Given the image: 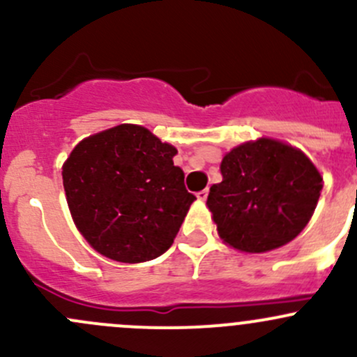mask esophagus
I'll list each match as a JSON object with an SVG mask.
<instances>
[{
    "label": "esophagus",
    "instance_id": "1",
    "mask_svg": "<svg viewBox=\"0 0 357 357\" xmlns=\"http://www.w3.org/2000/svg\"><path fill=\"white\" fill-rule=\"evenodd\" d=\"M207 195H208V190H207V188L200 190V192L197 193V199H199V200H205V199H207Z\"/></svg>",
    "mask_w": 357,
    "mask_h": 357
}]
</instances>
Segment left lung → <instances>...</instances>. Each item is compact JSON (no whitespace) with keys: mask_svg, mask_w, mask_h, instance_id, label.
I'll use <instances>...</instances> for the list:
<instances>
[{"mask_svg":"<svg viewBox=\"0 0 357 357\" xmlns=\"http://www.w3.org/2000/svg\"><path fill=\"white\" fill-rule=\"evenodd\" d=\"M221 174L207 205L219 236L245 252H268L294 240L323 188L321 174L301 150L269 138L226 153Z\"/></svg>","mask_w":357,"mask_h":357,"instance_id":"obj_1","label":"left lung"}]
</instances>
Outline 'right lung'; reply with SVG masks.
<instances>
[{
    "label": "right lung",
    "mask_w": 357,
    "mask_h": 357,
    "mask_svg": "<svg viewBox=\"0 0 357 357\" xmlns=\"http://www.w3.org/2000/svg\"><path fill=\"white\" fill-rule=\"evenodd\" d=\"M174 146L149 129L121 124L82 139L63 164L67 204L95 250L119 262H145L174 242L190 205Z\"/></svg>",
    "instance_id": "1"
}]
</instances>
